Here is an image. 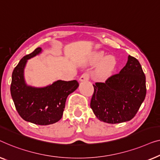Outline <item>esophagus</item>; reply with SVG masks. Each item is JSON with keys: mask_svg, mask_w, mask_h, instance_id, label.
Here are the masks:
<instances>
[{"mask_svg": "<svg viewBox=\"0 0 160 160\" xmlns=\"http://www.w3.org/2000/svg\"><path fill=\"white\" fill-rule=\"evenodd\" d=\"M80 82H83V81H88L89 80V74L88 73H84L81 75L80 78Z\"/></svg>", "mask_w": 160, "mask_h": 160, "instance_id": "esophagus-1", "label": "esophagus"}]
</instances>
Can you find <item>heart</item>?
<instances>
[{"mask_svg":"<svg viewBox=\"0 0 160 160\" xmlns=\"http://www.w3.org/2000/svg\"><path fill=\"white\" fill-rule=\"evenodd\" d=\"M91 65L98 64L96 70V76L98 79H105L109 76L115 67L116 61L112 56L105 57L104 53L102 51H96L91 56L88 60Z\"/></svg>","mask_w":160,"mask_h":160,"instance_id":"obj_1","label":"heart"}]
</instances>
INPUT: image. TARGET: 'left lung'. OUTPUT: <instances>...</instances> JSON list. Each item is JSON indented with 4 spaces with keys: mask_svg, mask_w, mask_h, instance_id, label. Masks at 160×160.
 I'll list each match as a JSON object with an SVG mask.
<instances>
[{
    "mask_svg": "<svg viewBox=\"0 0 160 160\" xmlns=\"http://www.w3.org/2000/svg\"><path fill=\"white\" fill-rule=\"evenodd\" d=\"M91 107L98 120L116 124L130 121L145 99L146 77L140 63L128 56L120 73L96 82Z\"/></svg>",
    "mask_w": 160,
    "mask_h": 160,
    "instance_id": "obj_1",
    "label": "left lung"
}]
</instances>
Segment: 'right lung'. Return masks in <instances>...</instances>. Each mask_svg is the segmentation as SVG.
I'll use <instances>...</instances> for the list:
<instances>
[{"instance_id": "1", "label": "right lung", "mask_w": 160, "mask_h": 160, "mask_svg": "<svg viewBox=\"0 0 160 160\" xmlns=\"http://www.w3.org/2000/svg\"><path fill=\"white\" fill-rule=\"evenodd\" d=\"M37 48L20 60L12 73L11 94L15 107L21 118L27 122L48 125L62 118L67 96L79 86L78 81L57 80L45 87L27 84L24 69L28 61L42 53Z\"/></svg>"}]
</instances>
